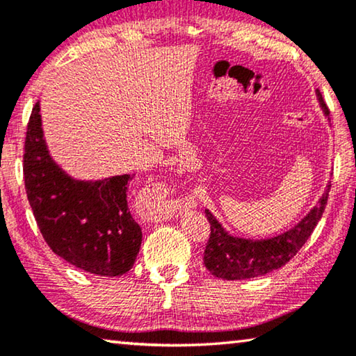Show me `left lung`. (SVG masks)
<instances>
[{
  "instance_id": "obj_1",
  "label": "left lung",
  "mask_w": 356,
  "mask_h": 356,
  "mask_svg": "<svg viewBox=\"0 0 356 356\" xmlns=\"http://www.w3.org/2000/svg\"><path fill=\"white\" fill-rule=\"evenodd\" d=\"M317 97L323 113L328 116V106L318 91ZM330 188L331 185L327 186L317 206L297 226L278 237L267 240H246L229 236L215 216L206 210L210 225V236L204 250L206 268L216 278L231 281L257 278V276L281 268L297 254L306 240L311 237L327 207Z\"/></svg>"
}]
</instances>
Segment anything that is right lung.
Instances as JSON below:
<instances>
[{
	"instance_id": "add662e5",
	"label": "right lung",
	"mask_w": 356,
	"mask_h": 356,
	"mask_svg": "<svg viewBox=\"0 0 356 356\" xmlns=\"http://www.w3.org/2000/svg\"><path fill=\"white\" fill-rule=\"evenodd\" d=\"M39 111L38 102L28 122L23 174L42 237L55 254L84 272L127 273L143 240L127 202L135 174L95 182L72 179L48 154Z\"/></svg>"
}]
</instances>
